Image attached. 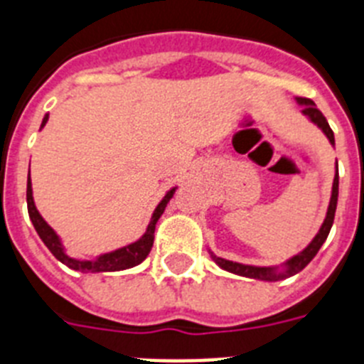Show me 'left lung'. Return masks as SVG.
I'll return each mask as SVG.
<instances>
[{
  "label": "left lung",
  "instance_id": "left-lung-1",
  "mask_svg": "<svg viewBox=\"0 0 364 364\" xmlns=\"http://www.w3.org/2000/svg\"><path fill=\"white\" fill-rule=\"evenodd\" d=\"M299 104H304V109L302 112L310 117V120L314 124H317L321 129L324 131V134L328 136V140L332 144H336V138H333V131L332 127L328 125L326 118H324L323 112L319 109L315 107V104L311 102L310 98H297ZM337 195H339V173H336V178H333V188H332V198H330V205H328V213L326 218H324L323 226H321L319 233L315 235V239L308 244L306 250H302L299 255L291 257L288 262H286V272L284 273H275L273 268H257V266H246V264H239V262H231V260L226 259H220V257H213V260L217 262L220 268L228 269L231 273H237V275H242V277H250V279H259V281H279V279H284V277H290V275H295L297 272H301L304 266H308L311 259L317 255V252L321 250V246L324 244L326 240L328 233L332 230V224H333V217H336V208H337Z\"/></svg>",
  "mask_w": 364,
  "mask_h": 364
}]
</instances>
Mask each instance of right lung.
Here are the masks:
<instances>
[{"mask_svg":"<svg viewBox=\"0 0 364 364\" xmlns=\"http://www.w3.org/2000/svg\"><path fill=\"white\" fill-rule=\"evenodd\" d=\"M47 118H43V124L41 127L45 125ZM173 193H175V188L171 191H167V195L164 197V200L156 205V210H154L153 218H151L149 226H147V231L144 233V237L136 242L129 244V246L120 247L117 252H111V253H105V255L98 257L96 260H76V259H70V257L65 255L63 252L62 242L58 239V235L54 233L53 228L43 220L40 213H38L36 205H34V200H32V186H31V171H28V180H27V208H28V217H31L32 224H34V230L38 231L40 235V239L43 240L45 246L49 247L50 253L56 257L60 262H63L65 266L73 269H78V272H118V269H127V268H133V266L140 264L147 255H149L151 247H153V240H154V226H156V222H159L160 215L164 213L166 210L167 202L169 198L173 197Z\"/></svg>","mask_w":364,"mask_h":364,"instance_id":"1","label":"right lung"}]
</instances>
